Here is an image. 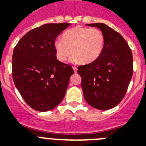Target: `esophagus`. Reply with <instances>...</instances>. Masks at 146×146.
Masks as SVG:
<instances>
[{
	"instance_id": "1",
	"label": "esophagus",
	"mask_w": 146,
	"mask_h": 146,
	"mask_svg": "<svg viewBox=\"0 0 146 146\" xmlns=\"http://www.w3.org/2000/svg\"><path fill=\"white\" fill-rule=\"evenodd\" d=\"M72 68H73V69H74V72H75V73H76V72H77V67L73 66V67H72Z\"/></svg>"
}]
</instances>
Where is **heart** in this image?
Wrapping results in <instances>:
<instances>
[{"mask_svg": "<svg viewBox=\"0 0 146 146\" xmlns=\"http://www.w3.org/2000/svg\"><path fill=\"white\" fill-rule=\"evenodd\" d=\"M104 47V36L97 28L77 26L68 30L61 38L55 41L57 58L64 62L72 52L74 59L85 64L95 61L101 55Z\"/></svg>", "mask_w": 146, "mask_h": 146, "instance_id": "b5f03b06", "label": "heart"}]
</instances>
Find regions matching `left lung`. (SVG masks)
I'll return each mask as SVG.
<instances>
[{"mask_svg": "<svg viewBox=\"0 0 146 146\" xmlns=\"http://www.w3.org/2000/svg\"><path fill=\"white\" fill-rule=\"evenodd\" d=\"M101 30L104 47L95 61L78 66L86 101L101 110H110L123 99L133 74L132 53L120 33L104 23L87 24Z\"/></svg>", "mask_w": 146, "mask_h": 146, "instance_id": "obj_1", "label": "left lung"}]
</instances>
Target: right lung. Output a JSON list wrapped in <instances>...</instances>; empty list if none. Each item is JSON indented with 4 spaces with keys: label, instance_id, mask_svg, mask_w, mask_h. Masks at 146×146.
Instances as JSON below:
<instances>
[{
    "label": "right lung",
    "instance_id": "obj_1",
    "mask_svg": "<svg viewBox=\"0 0 146 146\" xmlns=\"http://www.w3.org/2000/svg\"><path fill=\"white\" fill-rule=\"evenodd\" d=\"M71 23H49L30 31L13 51V80L25 102L35 110L57 107L65 96L74 70L56 58V37Z\"/></svg>",
    "mask_w": 146,
    "mask_h": 146
}]
</instances>
